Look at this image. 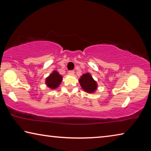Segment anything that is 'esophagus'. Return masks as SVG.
<instances>
[{"mask_svg": "<svg viewBox=\"0 0 151 151\" xmlns=\"http://www.w3.org/2000/svg\"><path fill=\"white\" fill-rule=\"evenodd\" d=\"M68 74H69V75H75V71H74V70H69V71H68Z\"/></svg>", "mask_w": 151, "mask_h": 151, "instance_id": "obj_1", "label": "esophagus"}]
</instances>
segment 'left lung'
Wrapping results in <instances>:
<instances>
[{
  "mask_svg": "<svg viewBox=\"0 0 151 151\" xmlns=\"http://www.w3.org/2000/svg\"><path fill=\"white\" fill-rule=\"evenodd\" d=\"M79 83L82 88L86 93H94L97 88L96 82L94 80L89 73L81 76V78L79 79Z\"/></svg>",
  "mask_w": 151,
  "mask_h": 151,
  "instance_id": "left-lung-1",
  "label": "left lung"
}]
</instances>
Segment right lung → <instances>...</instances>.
Wrapping results in <instances>:
<instances>
[{
  "label": "right lung",
  "instance_id": "obj_1",
  "mask_svg": "<svg viewBox=\"0 0 151 151\" xmlns=\"http://www.w3.org/2000/svg\"><path fill=\"white\" fill-rule=\"evenodd\" d=\"M63 77L57 71L54 70L46 79V84L51 89L57 88L62 82Z\"/></svg>",
  "mask_w": 151,
  "mask_h": 151
}]
</instances>
